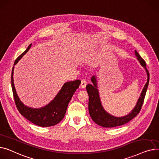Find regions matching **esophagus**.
I'll list each match as a JSON object with an SVG mask.
<instances>
[{"label":"esophagus","mask_w":159,"mask_h":159,"mask_svg":"<svg viewBox=\"0 0 159 159\" xmlns=\"http://www.w3.org/2000/svg\"><path fill=\"white\" fill-rule=\"evenodd\" d=\"M86 85H87V81L85 79L81 80V85H80L81 88L84 89L86 87Z\"/></svg>","instance_id":"34e87169"}]
</instances>
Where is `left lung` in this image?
Returning <instances> with one entry per match:
<instances>
[{
	"mask_svg": "<svg viewBox=\"0 0 159 159\" xmlns=\"http://www.w3.org/2000/svg\"><path fill=\"white\" fill-rule=\"evenodd\" d=\"M135 54L137 57V60L141 63L142 66L146 70L147 74V82L145 84L144 88L141 93L135 107L130 112L122 117H116L110 114L104 109L102 105L101 101L99 96V90L98 89V83L96 76H93L91 78L92 84H88L86 89L89 94V111L92 119L94 122L102 127L112 128L116 126L125 125L134 118L141 110L146 93L150 80V74L146 69V65L145 61L141 57L137 51H135Z\"/></svg>",
	"mask_w": 159,
	"mask_h": 159,
	"instance_id": "obj_1",
	"label": "left lung"
}]
</instances>
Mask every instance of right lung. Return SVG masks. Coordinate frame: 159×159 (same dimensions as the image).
<instances>
[{"label":"right lung","instance_id":"1","mask_svg":"<svg viewBox=\"0 0 159 159\" xmlns=\"http://www.w3.org/2000/svg\"><path fill=\"white\" fill-rule=\"evenodd\" d=\"M31 45L32 44L31 43L28 46L27 49L16 58L14 65L30 50ZM13 72L14 67L12 69L11 76V87L15 105L20 114L33 124L39 126L49 127L59 123L63 119L69 102L74 92L78 89L81 81L76 80L65 83L57 96L49 103L39 108H34L25 106L18 98L14 85Z\"/></svg>","mask_w":159,"mask_h":159}]
</instances>
